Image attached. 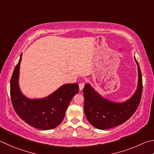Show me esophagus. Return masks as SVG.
Returning a JSON list of instances; mask_svg holds the SVG:
<instances>
[{"instance_id":"esophagus-1","label":"esophagus","mask_w":154,"mask_h":154,"mask_svg":"<svg viewBox=\"0 0 154 154\" xmlns=\"http://www.w3.org/2000/svg\"><path fill=\"white\" fill-rule=\"evenodd\" d=\"M85 87V83L84 82H81L79 84V88H80V91H82L83 88H84Z\"/></svg>"}]
</instances>
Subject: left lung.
<instances>
[{
  "label": "left lung",
  "mask_w": 154,
  "mask_h": 154,
  "mask_svg": "<svg viewBox=\"0 0 154 154\" xmlns=\"http://www.w3.org/2000/svg\"><path fill=\"white\" fill-rule=\"evenodd\" d=\"M135 61L138 66L137 89L132 97L124 103L107 100L97 93L89 84L85 85V113L87 120L95 128L106 130L120 125L135 112L141 101L143 90L141 72L136 59Z\"/></svg>",
  "instance_id": "1"
}]
</instances>
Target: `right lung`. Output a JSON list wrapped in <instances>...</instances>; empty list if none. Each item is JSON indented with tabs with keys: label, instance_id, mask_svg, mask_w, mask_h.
Wrapping results in <instances>:
<instances>
[{
	"label": "right lung",
	"instance_id": "1",
	"mask_svg": "<svg viewBox=\"0 0 154 154\" xmlns=\"http://www.w3.org/2000/svg\"><path fill=\"white\" fill-rule=\"evenodd\" d=\"M21 60V54L10 82L13 108L21 120L34 128L50 130L57 127L63 121L73 97L79 93V85H64L49 96L42 99L27 98L21 93L18 83Z\"/></svg>",
	"mask_w": 154,
	"mask_h": 154
}]
</instances>
